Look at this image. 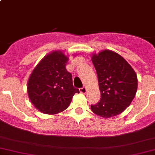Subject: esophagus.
I'll use <instances>...</instances> for the list:
<instances>
[{
	"mask_svg": "<svg viewBox=\"0 0 155 155\" xmlns=\"http://www.w3.org/2000/svg\"><path fill=\"white\" fill-rule=\"evenodd\" d=\"M79 91H80V92L82 93V94H85V93L86 92V91H87L86 87L83 86V87H82V88H81L80 89H79Z\"/></svg>",
	"mask_w": 155,
	"mask_h": 155,
	"instance_id": "34e87169",
	"label": "esophagus"
}]
</instances>
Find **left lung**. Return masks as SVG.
Here are the masks:
<instances>
[{
	"instance_id": "obj_1",
	"label": "left lung",
	"mask_w": 155,
	"mask_h": 155,
	"mask_svg": "<svg viewBox=\"0 0 155 155\" xmlns=\"http://www.w3.org/2000/svg\"><path fill=\"white\" fill-rule=\"evenodd\" d=\"M91 61L101 96L100 102L91 105V110L103 118L119 115L130 106L136 94V72L121 55L110 50L92 54Z\"/></svg>"
}]
</instances>
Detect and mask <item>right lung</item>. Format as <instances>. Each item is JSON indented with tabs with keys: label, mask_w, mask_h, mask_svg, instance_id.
I'll use <instances>...</instances> for the list:
<instances>
[{
	"label": "right lung",
	"mask_w": 155,
	"mask_h": 155,
	"mask_svg": "<svg viewBox=\"0 0 155 155\" xmlns=\"http://www.w3.org/2000/svg\"><path fill=\"white\" fill-rule=\"evenodd\" d=\"M69 58L62 51H54L40 61L27 82V93L35 107L45 114L65 110L79 90L73 85L71 73L66 69Z\"/></svg>",
	"instance_id": "1"
}]
</instances>
